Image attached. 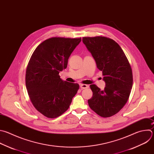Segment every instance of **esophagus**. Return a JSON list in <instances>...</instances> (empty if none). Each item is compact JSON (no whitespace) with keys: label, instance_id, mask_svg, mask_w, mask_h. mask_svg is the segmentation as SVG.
<instances>
[{"label":"esophagus","instance_id":"1","mask_svg":"<svg viewBox=\"0 0 154 154\" xmlns=\"http://www.w3.org/2000/svg\"><path fill=\"white\" fill-rule=\"evenodd\" d=\"M80 88L81 89H86V88H89V86L88 85H80Z\"/></svg>","mask_w":154,"mask_h":154}]
</instances>
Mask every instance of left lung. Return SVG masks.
I'll return each mask as SVG.
<instances>
[{
	"instance_id": "1",
	"label": "left lung",
	"mask_w": 154,
	"mask_h": 154,
	"mask_svg": "<svg viewBox=\"0 0 154 154\" xmlns=\"http://www.w3.org/2000/svg\"><path fill=\"white\" fill-rule=\"evenodd\" d=\"M82 40L102 71L106 84L103 91L95 85H90L93 95L88 101L89 106L102 117H111L123 108L129 98L133 83L131 65L114 40L97 36L83 37Z\"/></svg>"
}]
</instances>
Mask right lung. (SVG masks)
<instances>
[{"mask_svg":"<svg viewBox=\"0 0 154 154\" xmlns=\"http://www.w3.org/2000/svg\"><path fill=\"white\" fill-rule=\"evenodd\" d=\"M81 38L52 37L35 49L27 66L26 89L35 108L50 119L56 118L69 108L79 85L62 80L60 71L68 61Z\"/></svg>","mask_w":154,"mask_h":154,"instance_id":"add662e5","label":"right lung"}]
</instances>
